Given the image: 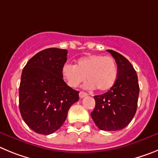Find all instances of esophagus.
Returning a JSON list of instances; mask_svg holds the SVG:
<instances>
[{
  "mask_svg": "<svg viewBox=\"0 0 158 158\" xmlns=\"http://www.w3.org/2000/svg\"><path fill=\"white\" fill-rule=\"evenodd\" d=\"M87 95H88L87 94L85 93V92H83V91L79 92V98H84V97L87 96Z\"/></svg>",
  "mask_w": 158,
  "mask_h": 158,
  "instance_id": "obj_1",
  "label": "esophagus"
}]
</instances>
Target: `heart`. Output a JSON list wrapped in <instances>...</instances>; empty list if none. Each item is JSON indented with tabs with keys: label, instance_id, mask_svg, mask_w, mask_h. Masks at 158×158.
<instances>
[{
	"label": "heart",
	"instance_id": "b5f03b06",
	"mask_svg": "<svg viewBox=\"0 0 158 158\" xmlns=\"http://www.w3.org/2000/svg\"><path fill=\"white\" fill-rule=\"evenodd\" d=\"M64 80L70 87L76 88L86 79L85 88L106 91L114 86L118 68L115 60L109 56L91 54L79 58L76 66L65 64L61 69Z\"/></svg>",
	"mask_w": 158,
	"mask_h": 158
}]
</instances>
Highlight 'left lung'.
<instances>
[{
    "instance_id": "8db88e82",
    "label": "left lung",
    "mask_w": 158,
    "mask_h": 158,
    "mask_svg": "<svg viewBox=\"0 0 158 158\" xmlns=\"http://www.w3.org/2000/svg\"><path fill=\"white\" fill-rule=\"evenodd\" d=\"M118 68L117 79L106 93L94 96L95 108L91 117L99 129L119 131L127 127L137 109L139 86L131 64L116 51L108 49Z\"/></svg>"
}]
</instances>
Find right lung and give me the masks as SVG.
I'll return each instance as SVG.
<instances>
[{
  "instance_id": "add662e5",
  "label": "right lung",
  "mask_w": 158,
  "mask_h": 158,
  "mask_svg": "<svg viewBox=\"0 0 158 158\" xmlns=\"http://www.w3.org/2000/svg\"><path fill=\"white\" fill-rule=\"evenodd\" d=\"M66 49L49 48L29 60L21 75L19 111L34 131L49 135L66 120L68 112L79 101V91L66 84L61 75Z\"/></svg>"
}]
</instances>
